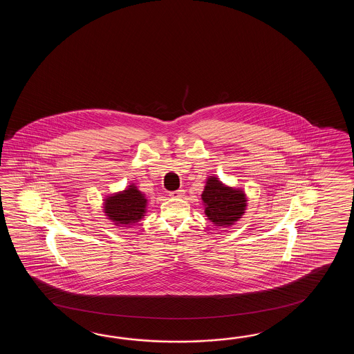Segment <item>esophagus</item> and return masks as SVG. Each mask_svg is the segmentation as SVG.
<instances>
[{"instance_id":"34e87169","label":"esophagus","mask_w":354,"mask_h":354,"mask_svg":"<svg viewBox=\"0 0 354 354\" xmlns=\"http://www.w3.org/2000/svg\"><path fill=\"white\" fill-rule=\"evenodd\" d=\"M183 195H185V189H183V188H180V189H177V191H174V192L169 194V196H172V197H182Z\"/></svg>"}]
</instances>
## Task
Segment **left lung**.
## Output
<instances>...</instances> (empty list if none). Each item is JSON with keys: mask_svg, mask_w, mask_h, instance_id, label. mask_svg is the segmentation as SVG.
<instances>
[{"mask_svg": "<svg viewBox=\"0 0 354 354\" xmlns=\"http://www.w3.org/2000/svg\"><path fill=\"white\" fill-rule=\"evenodd\" d=\"M205 215L215 226L234 225L247 210V195L241 188L226 186L216 176H209L203 194Z\"/></svg>", "mask_w": 354, "mask_h": 354, "instance_id": "left-lung-1", "label": "left lung"}]
</instances>
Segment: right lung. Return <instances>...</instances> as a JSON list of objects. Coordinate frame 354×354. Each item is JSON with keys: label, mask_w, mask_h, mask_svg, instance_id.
<instances>
[{"label": "right lung", "mask_w": 354, "mask_h": 354, "mask_svg": "<svg viewBox=\"0 0 354 354\" xmlns=\"http://www.w3.org/2000/svg\"><path fill=\"white\" fill-rule=\"evenodd\" d=\"M147 203L143 192L134 183L104 198V212L116 226L130 227L145 216Z\"/></svg>", "instance_id": "add662e5"}]
</instances>
